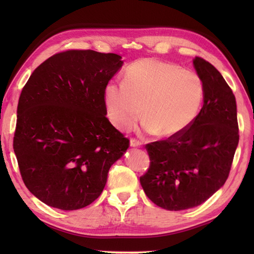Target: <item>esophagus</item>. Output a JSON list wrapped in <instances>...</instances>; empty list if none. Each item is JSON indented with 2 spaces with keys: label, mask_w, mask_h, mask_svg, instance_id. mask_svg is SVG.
<instances>
[{
  "label": "esophagus",
  "mask_w": 254,
  "mask_h": 254,
  "mask_svg": "<svg viewBox=\"0 0 254 254\" xmlns=\"http://www.w3.org/2000/svg\"><path fill=\"white\" fill-rule=\"evenodd\" d=\"M130 145H131L132 147L141 146V145H142V142H141V141H138V139H136V138H131V141H130Z\"/></svg>",
  "instance_id": "1"
}]
</instances>
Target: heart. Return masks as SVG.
Wrapping results in <instances>:
<instances>
[{
	"mask_svg": "<svg viewBox=\"0 0 254 254\" xmlns=\"http://www.w3.org/2000/svg\"><path fill=\"white\" fill-rule=\"evenodd\" d=\"M201 77L176 64L142 59L128 65L124 82L105 89L108 117L119 130L128 131L142 116L144 130L171 137L185 131L202 104Z\"/></svg>",
	"mask_w": 254,
	"mask_h": 254,
	"instance_id": "obj_1",
	"label": "heart"
}]
</instances>
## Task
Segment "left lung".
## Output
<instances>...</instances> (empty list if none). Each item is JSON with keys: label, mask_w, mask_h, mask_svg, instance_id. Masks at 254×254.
I'll return each mask as SVG.
<instances>
[{"label": "left lung", "mask_w": 254, "mask_h": 254, "mask_svg": "<svg viewBox=\"0 0 254 254\" xmlns=\"http://www.w3.org/2000/svg\"><path fill=\"white\" fill-rule=\"evenodd\" d=\"M193 64L204 87L202 109L178 135L146 144L150 163L139 178L150 201L168 210L195 207L222 188L239 142L233 90L206 60L195 57Z\"/></svg>", "instance_id": "left-lung-1"}]
</instances>
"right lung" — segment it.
<instances>
[{"label": "right lung", "instance_id": "right-lung-1", "mask_svg": "<svg viewBox=\"0 0 254 254\" xmlns=\"http://www.w3.org/2000/svg\"><path fill=\"white\" fill-rule=\"evenodd\" d=\"M122 64L115 53L62 51L21 90L14 152L25 186L49 206L75 210L93 203L130 146L106 117V86Z\"/></svg>", "mask_w": 254, "mask_h": 254}]
</instances>
